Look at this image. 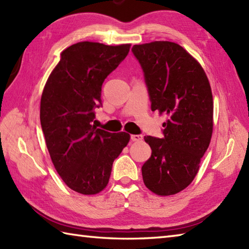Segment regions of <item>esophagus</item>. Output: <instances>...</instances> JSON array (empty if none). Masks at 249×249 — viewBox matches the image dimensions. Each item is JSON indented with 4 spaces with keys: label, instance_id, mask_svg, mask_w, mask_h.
<instances>
[{
    "label": "esophagus",
    "instance_id": "34e87169",
    "mask_svg": "<svg viewBox=\"0 0 249 249\" xmlns=\"http://www.w3.org/2000/svg\"><path fill=\"white\" fill-rule=\"evenodd\" d=\"M130 139H131V141H134V142H139V141H142V139H143V136H142V135H131Z\"/></svg>",
    "mask_w": 249,
    "mask_h": 249
}]
</instances>
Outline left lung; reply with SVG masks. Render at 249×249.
<instances>
[{"mask_svg":"<svg viewBox=\"0 0 249 249\" xmlns=\"http://www.w3.org/2000/svg\"><path fill=\"white\" fill-rule=\"evenodd\" d=\"M131 50L143 70L152 111L167 116L163 138L144 137L152 155L142 178L155 195H176L193 182L210 145L212 89L202 66L182 46L157 40Z\"/></svg>","mask_w":249,"mask_h":249,"instance_id":"obj_1","label":"left lung"}]
</instances>
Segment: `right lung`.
Masks as SVG:
<instances>
[{"mask_svg":"<svg viewBox=\"0 0 249 249\" xmlns=\"http://www.w3.org/2000/svg\"><path fill=\"white\" fill-rule=\"evenodd\" d=\"M130 44L80 41L62 51L40 99V124L56 172L68 187L96 195L109 183L114 160L130 135L92 125L102 105V86L128 54Z\"/></svg>","mask_w":249,"mask_h":249,"instance_id":"right-lung-1","label":"right lung"}]
</instances>
